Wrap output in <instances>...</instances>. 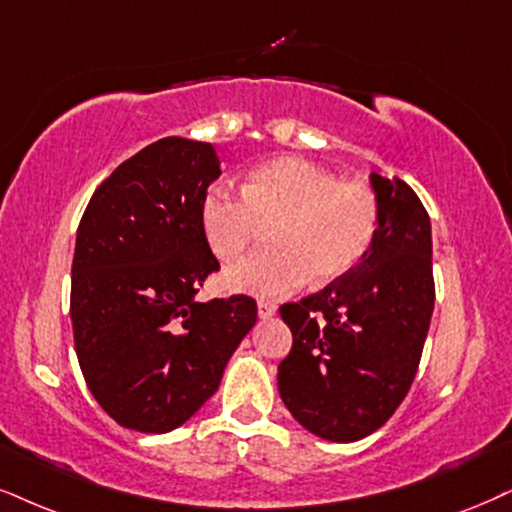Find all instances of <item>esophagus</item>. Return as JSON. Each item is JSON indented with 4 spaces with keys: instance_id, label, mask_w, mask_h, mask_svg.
Returning a JSON list of instances; mask_svg holds the SVG:
<instances>
[{
    "instance_id": "1",
    "label": "esophagus",
    "mask_w": 512,
    "mask_h": 512,
    "mask_svg": "<svg viewBox=\"0 0 512 512\" xmlns=\"http://www.w3.org/2000/svg\"><path fill=\"white\" fill-rule=\"evenodd\" d=\"M275 313H277L275 304H270V301H258V318L268 320V318H273Z\"/></svg>"
}]
</instances>
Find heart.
I'll return each mask as SVG.
<instances>
[{
  "label": "heart",
  "instance_id": "obj_1",
  "mask_svg": "<svg viewBox=\"0 0 512 512\" xmlns=\"http://www.w3.org/2000/svg\"><path fill=\"white\" fill-rule=\"evenodd\" d=\"M275 249L258 251L223 273L227 292L280 299L315 280L332 282L358 266L377 232V199L363 182L330 168L277 156L244 175L242 189L213 185L201 201V225L213 254L232 261L273 223Z\"/></svg>",
  "mask_w": 512,
  "mask_h": 512
}]
</instances>
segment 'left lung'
<instances>
[{
  "label": "left lung",
  "mask_w": 512,
  "mask_h": 512,
  "mask_svg": "<svg viewBox=\"0 0 512 512\" xmlns=\"http://www.w3.org/2000/svg\"><path fill=\"white\" fill-rule=\"evenodd\" d=\"M377 232L356 268L280 306L294 344L277 389L315 437L349 444L387 422L406 399L434 311L432 225L399 178L370 173Z\"/></svg>",
  "instance_id": "8db88e82"
}]
</instances>
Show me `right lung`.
I'll use <instances>...</instances> for the list:
<instances>
[{
	"label": "right lung",
	"instance_id": "add662e5",
	"mask_svg": "<svg viewBox=\"0 0 512 512\" xmlns=\"http://www.w3.org/2000/svg\"><path fill=\"white\" fill-rule=\"evenodd\" d=\"M218 175L213 144L163 137L113 170L80 220L75 353L94 399L128 430L185 425L256 325L251 296L197 301L218 270L201 225V201Z\"/></svg>",
	"mask_w": 512,
	"mask_h": 512
}]
</instances>
